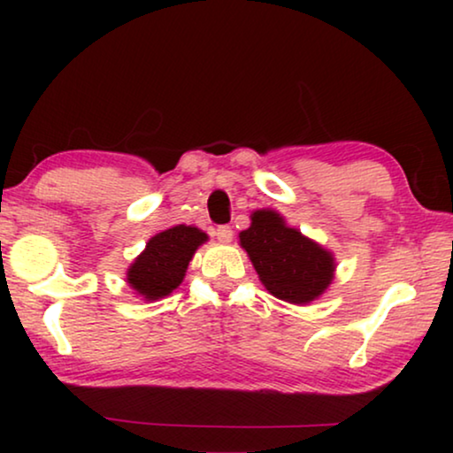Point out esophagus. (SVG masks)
<instances>
[{"label": "esophagus", "instance_id": "34e87169", "mask_svg": "<svg viewBox=\"0 0 453 453\" xmlns=\"http://www.w3.org/2000/svg\"><path fill=\"white\" fill-rule=\"evenodd\" d=\"M216 239L220 241V243H231L233 241V228L231 226H219L216 228Z\"/></svg>", "mask_w": 453, "mask_h": 453}]
</instances>
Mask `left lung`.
Segmentation results:
<instances>
[{
  "instance_id": "8db88e82",
  "label": "left lung",
  "mask_w": 453,
  "mask_h": 453,
  "mask_svg": "<svg viewBox=\"0 0 453 453\" xmlns=\"http://www.w3.org/2000/svg\"><path fill=\"white\" fill-rule=\"evenodd\" d=\"M259 282L276 299L307 305L326 293L336 274V257L330 250L288 226L272 208L253 210L250 228L239 233Z\"/></svg>"
}]
</instances>
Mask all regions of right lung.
Listing matches in <instances>:
<instances>
[{
  "mask_svg": "<svg viewBox=\"0 0 453 453\" xmlns=\"http://www.w3.org/2000/svg\"><path fill=\"white\" fill-rule=\"evenodd\" d=\"M206 241L208 234L191 225H175L157 233L129 264L126 282L144 301L165 299L183 282L191 257Z\"/></svg>",
  "mask_w": 453,
  "mask_h": 453,
  "instance_id": "right-lung-1",
  "label": "right lung"
}]
</instances>
